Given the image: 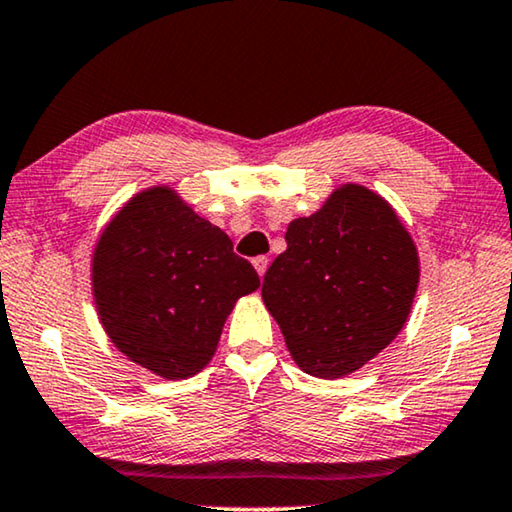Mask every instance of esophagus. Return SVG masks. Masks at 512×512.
I'll return each instance as SVG.
<instances>
[{
	"mask_svg": "<svg viewBox=\"0 0 512 512\" xmlns=\"http://www.w3.org/2000/svg\"><path fill=\"white\" fill-rule=\"evenodd\" d=\"M268 258H265V256H256L254 258V268H256V272H258V277H263V274H265V270H268Z\"/></svg>",
	"mask_w": 512,
	"mask_h": 512,
	"instance_id": "obj_1",
	"label": "esophagus"
}]
</instances>
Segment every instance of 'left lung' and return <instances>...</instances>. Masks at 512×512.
Listing matches in <instances>:
<instances>
[{
    "label": "left lung",
    "instance_id": "8db88e82",
    "mask_svg": "<svg viewBox=\"0 0 512 512\" xmlns=\"http://www.w3.org/2000/svg\"><path fill=\"white\" fill-rule=\"evenodd\" d=\"M286 244L261 293L288 351L318 379L355 372L409 318L420 279L409 231L379 194L344 184L288 224Z\"/></svg>",
    "mask_w": 512,
    "mask_h": 512
}]
</instances>
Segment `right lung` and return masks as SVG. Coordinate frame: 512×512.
<instances>
[{"mask_svg": "<svg viewBox=\"0 0 512 512\" xmlns=\"http://www.w3.org/2000/svg\"><path fill=\"white\" fill-rule=\"evenodd\" d=\"M258 286L231 238L168 187L133 196L94 249L103 330L129 360L170 381L201 372L235 302Z\"/></svg>", "mask_w": 512, "mask_h": 512, "instance_id": "obj_1", "label": "right lung"}]
</instances>
